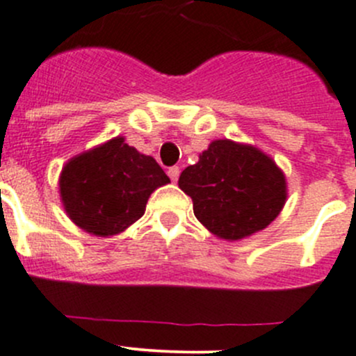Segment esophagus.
Returning <instances> with one entry per match:
<instances>
[{"label": "esophagus", "instance_id": "esophagus-1", "mask_svg": "<svg viewBox=\"0 0 356 356\" xmlns=\"http://www.w3.org/2000/svg\"><path fill=\"white\" fill-rule=\"evenodd\" d=\"M179 172H181V170H179V167H170V168H168L167 174H168V177H170L172 182H177Z\"/></svg>", "mask_w": 356, "mask_h": 356}]
</instances>
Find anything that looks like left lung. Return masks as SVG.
I'll return each mask as SVG.
<instances>
[{
    "label": "left lung",
    "mask_w": 356,
    "mask_h": 356,
    "mask_svg": "<svg viewBox=\"0 0 356 356\" xmlns=\"http://www.w3.org/2000/svg\"><path fill=\"white\" fill-rule=\"evenodd\" d=\"M179 188L191 196L195 216L224 240H240L277 219L287 198L284 172L270 156L233 140H213Z\"/></svg>",
    "instance_id": "left-lung-1"
}]
</instances>
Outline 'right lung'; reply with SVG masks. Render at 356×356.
<instances>
[{
	"mask_svg": "<svg viewBox=\"0 0 356 356\" xmlns=\"http://www.w3.org/2000/svg\"><path fill=\"white\" fill-rule=\"evenodd\" d=\"M170 182L156 160L123 137L72 158L60 174V196L72 222L97 236H111L140 219L147 198Z\"/></svg>",
	"mask_w": 356,
	"mask_h": 356,
	"instance_id": "obj_1",
	"label": "right lung"
}]
</instances>
